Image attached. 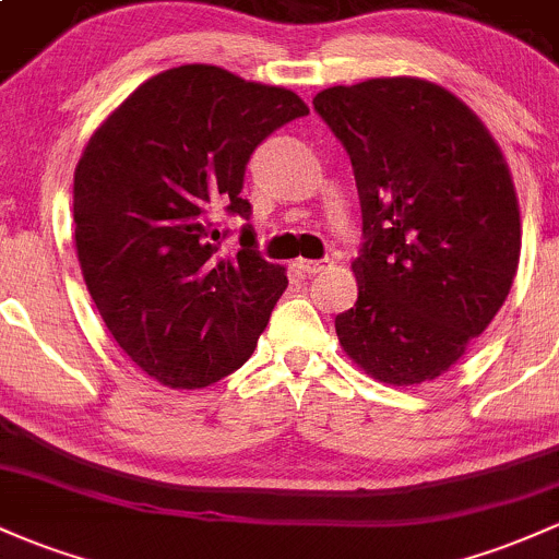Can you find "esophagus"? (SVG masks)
Here are the masks:
<instances>
[{
  "label": "esophagus",
  "mask_w": 559,
  "mask_h": 559,
  "mask_svg": "<svg viewBox=\"0 0 559 559\" xmlns=\"http://www.w3.org/2000/svg\"><path fill=\"white\" fill-rule=\"evenodd\" d=\"M330 266H333V261H304V258L298 261V269H301V272H306V274H320Z\"/></svg>",
  "instance_id": "obj_1"
}]
</instances>
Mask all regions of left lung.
Masks as SVG:
<instances>
[{"label":"left lung","mask_w":559,"mask_h":559,"mask_svg":"<svg viewBox=\"0 0 559 559\" xmlns=\"http://www.w3.org/2000/svg\"><path fill=\"white\" fill-rule=\"evenodd\" d=\"M349 152L362 253L341 349L389 386L435 381L493 322L518 274L512 173L459 95L418 76H376L314 95Z\"/></svg>","instance_id":"8db88e82"}]
</instances>
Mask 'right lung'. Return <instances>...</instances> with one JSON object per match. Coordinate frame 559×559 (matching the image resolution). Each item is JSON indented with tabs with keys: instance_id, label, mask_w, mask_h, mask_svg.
Returning a JSON list of instances; mask_svg holds the SVG:
<instances>
[{
	"instance_id": "right-lung-1",
	"label": "right lung",
	"mask_w": 559,
	"mask_h": 559,
	"mask_svg": "<svg viewBox=\"0 0 559 559\" xmlns=\"http://www.w3.org/2000/svg\"><path fill=\"white\" fill-rule=\"evenodd\" d=\"M309 114L293 90L186 63L143 82L90 135L74 170L82 277L122 352L170 389L242 368L285 293V266L253 248L218 255L221 210L250 215L245 165Z\"/></svg>"
}]
</instances>
